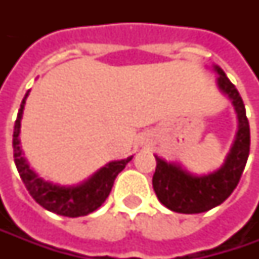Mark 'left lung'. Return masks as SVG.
<instances>
[{
	"instance_id": "left-lung-1",
	"label": "left lung",
	"mask_w": 259,
	"mask_h": 259,
	"mask_svg": "<svg viewBox=\"0 0 259 259\" xmlns=\"http://www.w3.org/2000/svg\"><path fill=\"white\" fill-rule=\"evenodd\" d=\"M213 69L219 75V89L234 104L239 128L225 164L210 174H190L183 170L182 165L167 163L155 155L157 167L153 176L154 192L165 207L177 213H202L224 203L239 183L249 155L251 135L244 101L224 70L219 66H213Z\"/></svg>"
}]
</instances>
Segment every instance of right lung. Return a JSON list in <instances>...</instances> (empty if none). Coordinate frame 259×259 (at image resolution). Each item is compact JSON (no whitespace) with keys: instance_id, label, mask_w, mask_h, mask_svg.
<instances>
[{"instance_id":"add662e5","label":"right lung","mask_w":259,"mask_h":259,"mask_svg":"<svg viewBox=\"0 0 259 259\" xmlns=\"http://www.w3.org/2000/svg\"><path fill=\"white\" fill-rule=\"evenodd\" d=\"M30 92V91H28ZM28 92L25 94L21 106L18 109V115L15 119L14 134H13V148H14V163L20 177L24 183L25 189L31 197L40 206H43L49 212L62 214L67 218H77L92 213L106 200L111 193L116 176L125 168V165L131 161L133 157L125 160L111 161L109 164L102 167L99 171L88 179L79 186H59L40 179L37 174L27 164L23 157V151L20 148V126L21 116L24 111V104Z\"/></svg>"}]
</instances>
